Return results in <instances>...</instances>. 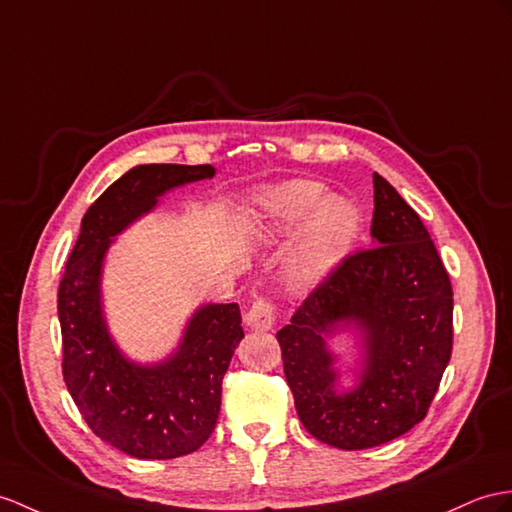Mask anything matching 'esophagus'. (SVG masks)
Returning a JSON list of instances; mask_svg holds the SVG:
<instances>
[{"mask_svg": "<svg viewBox=\"0 0 512 512\" xmlns=\"http://www.w3.org/2000/svg\"><path fill=\"white\" fill-rule=\"evenodd\" d=\"M273 321H276V313H273V304L269 302V299L260 297L256 299V302L252 304V308L247 310L245 315V323L247 328L252 330H271L273 328Z\"/></svg>", "mask_w": 512, "mask_h": 512, "instance_id": "esophagus-1", "label": "esophagus"}]
</instances>
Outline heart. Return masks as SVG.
<instances>
[{"label":"heart","instance_id":"heart-1","mask_svg":"<svg viewBox=\"0 0 512 512\" xmlns=\"http://www.w3.org/2000/svg\"><path fill=\"white\" fill-rule=\"evenodd\" d=\"M267 232L284 234L304 221L286 260V280L295 291H310L341 265L363 230V213L354 199L328 195L321 182L295 180L263 197Z\"/></svg>","mask_w":512,"mask_h":512}]
</instances>
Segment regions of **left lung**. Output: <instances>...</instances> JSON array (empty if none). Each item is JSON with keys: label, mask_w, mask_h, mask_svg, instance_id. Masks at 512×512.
<instances>
[{"label": "left lung", "mask_w": 512, "mask_h": 512, "mask_svg": "<svg viewBox=\"0 0 512 512\" xmlns=\"http://www.w3.org/2000/svg\"><path fill=\"white\" fill-rule=\"evenodd\" d=\"M371 239L276 334L299 421L339 450H367L417 426L452 356L450 276L419 215L378 173ZM343 329L357 330L364 356L347 392L327 347Z\"/></svg>", "instance_id": "left-lung-1"}]
</instances>
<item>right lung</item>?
Listing matches in <instances>:
<instances>
[{
	"label": "right lung",
	"instance_id": "right-lung-1",
	"mask_svg": "<svg viewBox=\"0 0 512 512\" xmlns=\"http://www.w3.org/2000/svg\"><path fill=\"white\" fill-rule=\"evenodd\" d=\"M215 176L213 165H139L86 210L58 289L62 376L99 439L143 460L191 454L215 430L221 382L243 339L239 304L199 306L180 345L160 363H134L112 341L102 306L108 247L178 186Z\"/></svg>",
	"mask_w": 512,
	"mask_h": 512
}]
</instances>
